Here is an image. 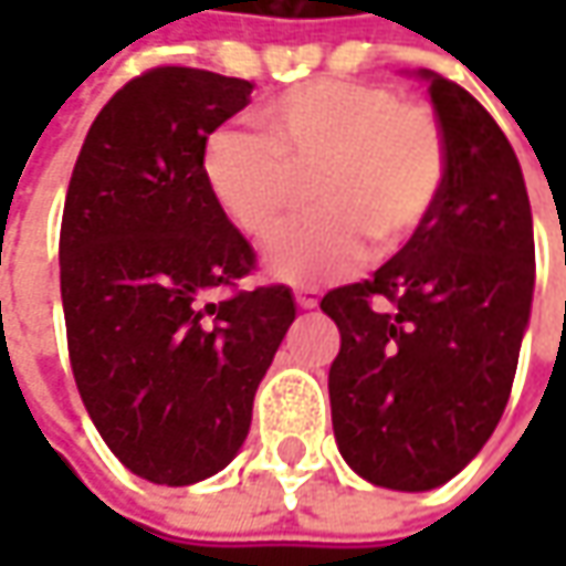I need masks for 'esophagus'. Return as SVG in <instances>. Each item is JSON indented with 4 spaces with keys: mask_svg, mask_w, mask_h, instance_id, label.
Listing matches in <instances>:
<instances>
[{
    "mask_svg": "<svg viewBox=\"0 0 566 566\" xmlns=\"http://www.w3.org/2000/svg\"><path fill=\"white\" fill-rule=\"evenodd\" d=\"M295 302H298V308H315L317 290L315 286H298V290H295Z\"/></svg>",
    "mask_w": 566,
    "mask_h": 566,
    "instance_id": "34e87169",
    "label": "esophagus"
}]
</instances>
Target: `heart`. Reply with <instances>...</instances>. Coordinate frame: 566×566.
<instances>
[{"instance_id":"heart-1","label":"heart","mask_w":566,"mask_h":566,"mask_svg":"<svg viewBox=\"0 0 566 566\" xmlns=\"http://www.w3.org/2000/svg\"><path fill=\"white\" fill-rule=\"evenodd\" d=\"M268 135L220 128L205 147V176L232 227L268 245L305 201L317 207L271 251L290 283L356 273L378 251L419 239L447 179V144L434 113L380 81L321 77L261 109Z\"/></svg>"}]
</instances>
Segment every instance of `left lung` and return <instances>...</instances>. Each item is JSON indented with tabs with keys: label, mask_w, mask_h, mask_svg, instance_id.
<instances>
[{
	"label": "left lung",
	"mask_w": 566,
	"mask_h": 566,
	"mask_svg": "<svg viewBox=\"0 0 566 566\" xmlns=\"http://www.w3.org/2000/svg\"><path fill=\"white\" fill-rule=\"evenodd\" d=\"M422 75L447 144L438 210L371 280L321 298L339 327L327 380L339 453L397 491L444 485L491 438L535 283L533 210L507 135L467 87Z\"/></svg>",
	"instance_id": "obj_1"
}]
</instances>
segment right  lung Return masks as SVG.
I'll return each mask as SVG.
<instances>
[{
	"mask_svg": "<svg viewBox=\"0 0 566 566\" xmlns=\"http://www.w3.org/2000/svg\"><path fill=\"white\" fill-rule=\"evenodd\" d=\"M251 81L188 65L132 77L99 109L65 195L69 361L99 438L157 485L239 453L254 390L295 317L290 286L239 290L258 258L205 176L207 138Z\"/></svg>",
	"mask_w": 566,
	"mask_h": 566,
	"instance_id": "right-lung-1",
	"label": "right lung"
}]
</instances>
